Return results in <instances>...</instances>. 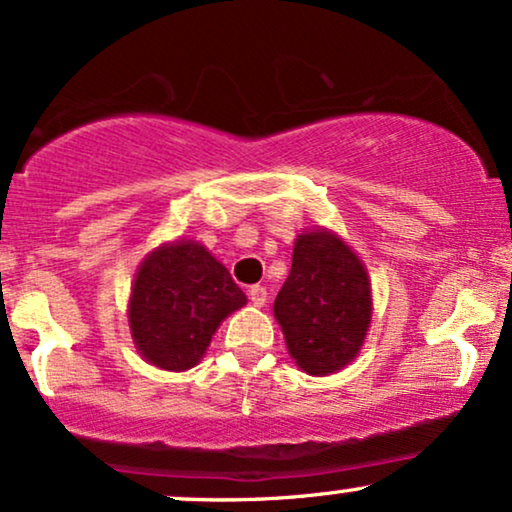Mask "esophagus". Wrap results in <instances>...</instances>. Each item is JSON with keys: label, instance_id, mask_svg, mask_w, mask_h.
<instances>
[{"label": "esophagus", "instance_id": "obj_1", "mask_svg": "<svg viewBox=\"0 0 512 512\" xmlns=\"http://www.w3.org/2000/svg\"><path fill=\"white\" fill-rule=\"evenodd\" d=\"M248 295H250L252 305H257V307H262L264 303H267V298H269L267 288H264V286H250V291H248Z\"/></svg>", "mask_w": 512, "mask_h": 512}]
</instances>
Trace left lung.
Listing matches in <instances>:
<instances>
[{
	"label": "left lung",
	"mask_w": 512,
	"mask_h": 512,
	"mask_svg": "<svg viewBox=\"0 0 512 512\" xmlns=\"http://www.w3.org/2000/svg\"><path fill=\"white\" fill-rule=\"evenodd\" d=\"M274 315L288 353L307 374L336 372L357 355L372 319L365 267L334 233H303Z\"/></svg>",
	"instance_id": "8db88e82"
}]
</instances>
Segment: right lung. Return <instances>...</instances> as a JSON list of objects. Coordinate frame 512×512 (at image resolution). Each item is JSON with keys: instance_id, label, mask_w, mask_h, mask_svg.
Here are the masks:
<instances>
[{"instance_id": "right-lung-1", "label": "right lung", "mask_w": 512, "mask_h": 512, "mask_svg": "<svg viewBox=\"0 0 512 512\" xmlns=\"http://www.w3.org/2000/svg\"><path fill=\"white\" fill-rule=\"evenodd\" d=\"M245 305L229 269L197 243L164 245L135 276L131 334L152 365L181 372L197 365L221 319Z\"/></svg>"}]
</instances>
